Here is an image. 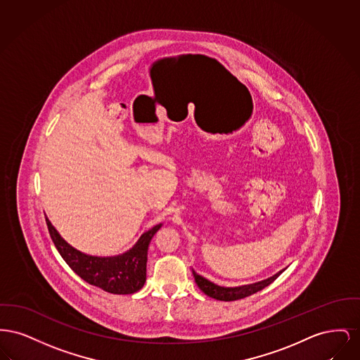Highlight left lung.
I'll return each instance as SVG.
<instances>
[{
	"label": "left lung",
	"instance_id": "obj_1",
	"mask_svg": "<svg viewBox=\"0 0 360 360\" xmlns=\"http://www.w3.org/2000/svg\"><path fill=\"white\" fill-rule=\"evenodd\" d=\"M192 274H193V278H195V282L198 284V287L214 300H218V301H237V300H243L246 298L260 290L265 288L268 284L272 283L279 274H276L275 276L263 281V282H257V283L246 284V285H240V287H222L219 284L214 283L211 282L207 278L196 274L193 269H192Z\"/></svg>",
	"mask_w": 360,
	"mask_h": 360
}]
</instances>
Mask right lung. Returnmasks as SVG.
Listing matches in <instances>:
<instances>
[{"mask_svg":"<svg viewBox=\"0 0 360 360\" xmlns=\"http://www.w3.org/2000/svg\"><path fill=\"white\" fill-rule=\"evenodd\" d=\"M46 224L62 259L85 282L107 292L122 295L134 294L143 287L146 282L148 248L161 224L143 233L130 250L111 257H97L77 250L60 237L47 217Z\"/></svg>","mask_w":360,"mask_h":360,"instance_id":"obj_1","label":"right lung"}]
</instances>
